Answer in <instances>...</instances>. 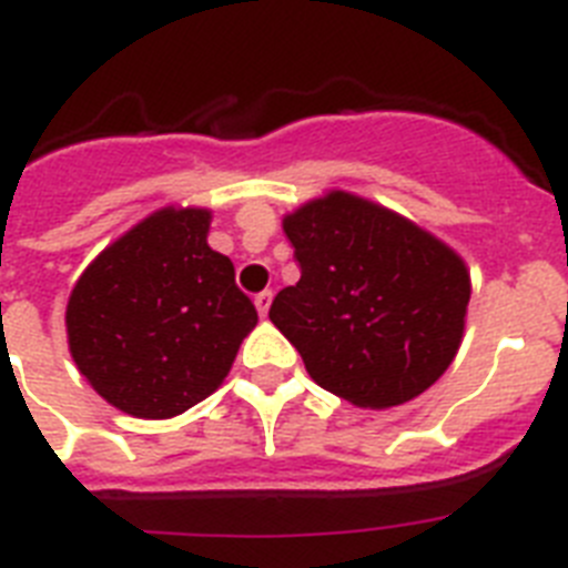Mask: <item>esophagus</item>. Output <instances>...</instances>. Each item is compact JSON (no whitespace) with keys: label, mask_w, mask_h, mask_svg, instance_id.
<instances>
[{"label":"esophagus","mask_w":568,"mask_h":568,"mask_svg":"<svg viewBox=\"0 0 568 568\" xmlns=\"http://www.w3.org/2000/svg\"><path fill=\"white\" fill-rule=\"evenodd\" d=\"M270 304H273V293H270V290H264V293L255 295V310H258L261 318H267Z\"/></svg>","instance_id":"esophagus-1"}]
</instances>
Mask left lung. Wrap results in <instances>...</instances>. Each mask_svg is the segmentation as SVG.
Here are the masks:
<instances>
[{
	"instance_id": "obj_1",
	"label": "left lung",
	"mask_w": 568,
	"mask_h": 568,
	"mask_svg": "<svg viewBox=\"0 0 568 568\" xmlns=\"http://www.w3.org/2000/svg\"><path fill=\"white\" fill-rule=\"evenodd\" d=\"M301 278L270 321L310 378L364 409L426 393L458 355L471 281L438 235L346 190L284 215Z\"/></svg>"
}]
</instances>
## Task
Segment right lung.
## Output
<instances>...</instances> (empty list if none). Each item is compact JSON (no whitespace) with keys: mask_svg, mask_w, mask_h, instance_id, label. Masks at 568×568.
Listing matches in <instances>:
<instances>
[{"mask_svg":"<svg viewBox=\"0 0 568 568\" xmlns=\"http://www.w3.org/2000/svg\"><path fill=\"white\" fill-rule=\"evenodd\" d=\"M210 219L155 210L90 261L68 298L79 373L133 418H175L213 395L258 324L233 261L207 244Z\"/></svg>","mask_w":568,"mask_h":568,"instance_id":"right-lung-1","label":"right lung"}]
</instances>
